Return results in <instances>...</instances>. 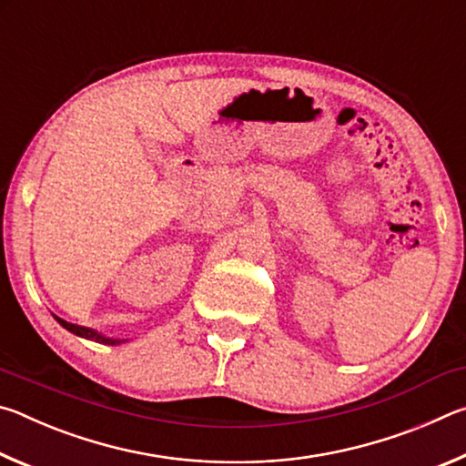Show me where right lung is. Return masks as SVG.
I'll return each mask as SVG.
<instances>
[{"label":"right lung","instance_id":"1","mask_svg":"<svg viewBox=\"0 0 466 466\" xmlns=\"http://www.w3.org/2000/svg\"><path fill=\"white\" fill-rule=\"evenodd\" d=\"M55 319H57V322H59V325H61L63 329L72 330V333H74V335H77V337L90 339V341L105 343V345H119V343H125V341H127V339H113V337H105V335L96 333V330H94V329L80 327V325H74V322H67V320H63V319H59V317H55Z\"/></svg>","mask_w":466,"mask_h":466}]
</instances>
